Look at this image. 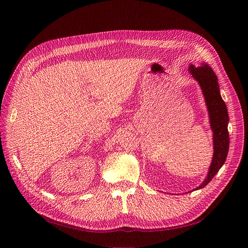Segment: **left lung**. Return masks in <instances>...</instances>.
Returning <instances> with one entry per match:
<instances>
[{
    "instance_id": "obj_1",
    "label": "left lung",
    "mask_w": 248,
    "mask_h": 248,
    "mask_svg": "<svg viewBox=\"0 0 248 248\" xmlns=\"http://www.w3.org/2000/svg\"><path fill=\"white\" fill-rule=\"evenodd\" d=\"M188 72L200 85L205 99L210 126L213 131L214 149L213 158H212L207 176L199 186L188 191L191 192L206 186L225 164L230 147V136L228 131V109L221 96L218 78L214 70L207 62H202L199 66H195L190 63L188 66Z\"/></svg>"
}]
</instances>
